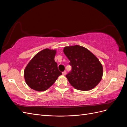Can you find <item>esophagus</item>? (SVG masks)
<instances>
[{
  "label": "esophagus",
  "instance_id": "34e87169",
  "mask_svg": "<svg viewBox=\"0 0 127 127\" xmlns=\"http://www.w3.org/2000/svg\"><path fill=\"white\" fill-rule=\"evenodd\" d=\"M66 74H67V72L66 71H64L63 72V75H66Z\"/></svg>",
  "mask_w": 127,
  "mask_h": 127
}]
</instances>
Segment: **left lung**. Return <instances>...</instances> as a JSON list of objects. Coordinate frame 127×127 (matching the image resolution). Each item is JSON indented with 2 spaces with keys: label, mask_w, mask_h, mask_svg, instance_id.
I'll return each mask as SVG.
<instances>
[{
  "label": "left lung",
  "mask_w": 127,
  "mask_h": 127,
  "mask_svg": "<svg viewBox=\"0 0 127 127\" xmlns=\"http://www.w3.org/2000/svg\"><path fill=\"white\" fill-rule=\"evenodd\" d=\"M64 52L72 67L66 75L71 86L77 90L89 91L100 82L103 75L102 65L88 49L76 45L64 47Z\"/></svg>",
  "instance_id": "left-lung-1"
}]
</instances>
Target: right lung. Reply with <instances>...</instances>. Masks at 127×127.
<instances>
[{
  "instance_id": "1",
  "label": "right lung",
  "mask_w": 127,
  "mask_h": 127,
  "mask_svg": "<svg viewBox=\"0 0 127 127\" xmlns=\"http://www.w3.org/2000/svg\"><path fill=\"white\" fill-rule=\"evenodd\" d=\"M56 50L45 49L34 56L24 70L25 82L31 88L44 91L62 75L55 61Z\"/></svg>"
}]
</instances>
